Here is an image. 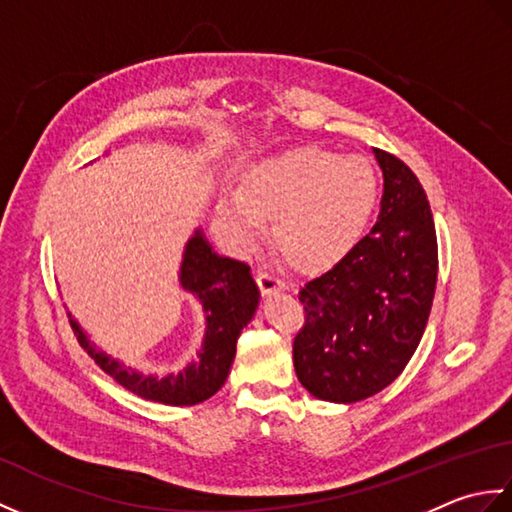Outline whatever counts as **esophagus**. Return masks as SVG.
Returning a JSON list of instances; mask_svg holds the SVG:
<instances>
[{"mask_svg": "<svg viewBox=\"0 0 512 512\" xmlns=\"http://www.w3.org/2000/svg\"><path fill=\"white\" fill-rule=\"evenodd\" d=\"M257 286L264 295H270L275 290H286V281L279 279L273 270H257Z\"/></svg>", "mask_w": 512, "mask_h": 512, "instance_id": "esophagus-1", "label": "esophagus"}]
</instances>
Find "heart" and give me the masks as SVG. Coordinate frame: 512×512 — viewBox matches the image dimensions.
I'll use <instances>...</instances> for the list:
<instances>
[{"instance_id": "obj_1", "label": "heart", "mask_w": 512, "mask_h": 512, "mask_svg": "<svg viewBox=\"0 0 512 512\" xmlns=\"http://www.w3.org/2000/svg\"><path fill=\"white\" fill-rule=\"evenodd\" d=\"M380 200L376 167L363 156L301 147L250 167L239 191L224 189L217 217L246 246L275 217L281 253L301 270H319L350 253L367 231Z\"/></svg>"}]
</instances>
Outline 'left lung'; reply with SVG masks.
Masks as SVG:
<instances>
[{
	"instance_id": "left-lung-1",
	"label": "left lung",
	"mask_w": 512,
	"mask_h": 512,
	"mask_svg": "<svg viewBox=\"0 0 512 512\" xmlns=\"http://www.w3.org/2000/svg\"><path fill=\"white\" fill-rule=\"evenodd\" d=\"M385 189L372 231L299 290L295 372L314 398L356 402L394 383L427 328L438 239L427 193L400 158L374 149Z\"/></svg>"
}]
</instances>
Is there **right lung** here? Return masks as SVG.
Returning <instances> with one entry per match:
<instances>
[{
	"mask_svg": "<svg viewBox=\"0 0 512 512\" xmlns=\"http://www.w3.org/2000/svg\"><path fill=\"white\" fill-rule=\"evenodd\" d=\"M180 286L200 299L206 314V332L198 358L178 374L156 376L125 367V363L90 343L88 334L68 312L76 339L105 374L140 398L176 407L198 405L224 385L239 334L253 319L259 303V288L250 277V266L213 253L200 228L184 246Z\"/></svg>",
	"mask_w": 512,
	"mask_h": 512,
	"instance_id": "add662e5",
	"label": "right lung"
}]
</instances>
